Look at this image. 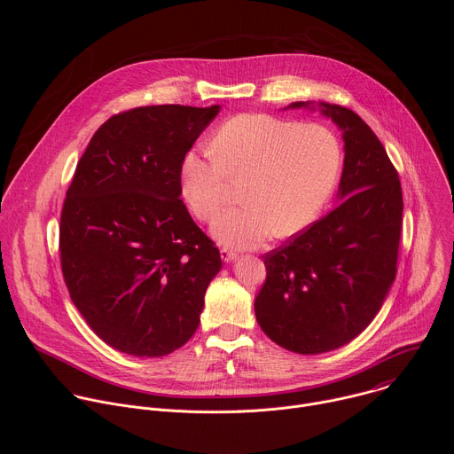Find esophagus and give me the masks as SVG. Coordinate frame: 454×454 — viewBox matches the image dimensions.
Wrapping results in <instances>:
<instances>
[{"label":"esophagus","mask_w":454,"mask_h":454,"mask_svg":"<svg viewBox=\"0 0 454 454\" xmlns=\"http://www.w3.org/2000/svg\"><path fill=\"white\" fill-rule=\"evenodd\" d=\"M221 258L224 262H231L237 258V251L230 249V247H221Z\"/></svg>","instance_id":"1"}]
</instances>
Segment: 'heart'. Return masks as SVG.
I'll return each instance as SVG.
<instances>
[{
	"mask_svg": "<svg viewBox=\"0 0 454 454\" xmlns=\"http://www.w3.org/2000/svg\"><path fill=\"white\" fill-rule=\"evenodd\" d=\"M340 167L341 147L329 127L244 113L219 127L212 151L183 156L179 188L190 212L208 223L226 205L230 181L246 179V205L223 214L212 231L226 246L254 247L307 228L331 198Z\"/></svg>",
	"mask_w": 454,
	"mask_h": 454,
	"instance_id": "1",
	"label": "heart"
}]
</instances>
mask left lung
I'll return each mask as SVG.
<instances>
[{
	"label": "left lung",
	"mask_w": 454,
	"mask_h": 454,
	"mask_svg": "<svg viewBox=\"0 0 454 454\" xmlns=\"http://www.w3.org/2000/svg\"><path fill=\"white\" fill-rule=\"evenodd\" d=\"M321 111L343 129L341 203L262 256L254 298L258 325L296 354L336 350L370 325L395 280L403 230L399 174L375 133L347 107Z\"/></svg>",
	"instance_id": "obj_1"
}]
</instances>
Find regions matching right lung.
I'll use <instances>...</instances> for the list:
<instances>
[{
  "label": "right lung",
  "mask_w": 454,
  "mask_h": 454,
  "mask_svg": "<svg viewBox=\"0 0 454 454\" xmlns=\"http://www.w3.org/2000/svg\"><path fill=\"white\" fill-rule=\"evenodd\" d=\"M219 106H144L93 135L67 192L59 226L64 284L109 347L160 357L200 327L223 262L179 200V165Z\"/></svg>",
  "instance_id": "add662e5"
}]
</instances>
